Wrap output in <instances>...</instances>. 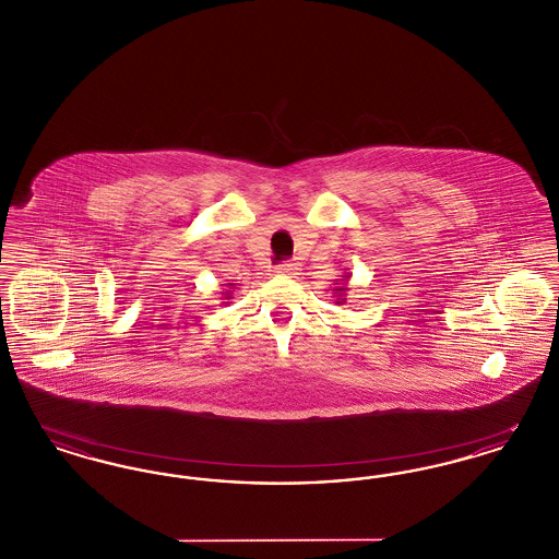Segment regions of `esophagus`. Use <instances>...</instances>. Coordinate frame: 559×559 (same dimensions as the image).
I'll list each match as a JSON object with an SVG mask.
<instances>
[{
	"mask_svg": "<svg viewBox=\"0 0 559 559\" xmlns=\"http://www.w3.org/2000/svg\"><path fill=\"white\" fill-rule=\"evenodd\" d=\"M297 270H299V266L295 264V262H283V264H278L276 266V274H281V276H295L297 274Z\"/></svg>",
	"mask_w": 559,
	"mask_h": 559,
	"instance_id": "34e87169",
	"label": "esophagus"
}]
</instances>
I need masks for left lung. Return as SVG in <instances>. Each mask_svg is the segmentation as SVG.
Here are the masks:
<instances>
[{"label": "left lung", "instance_id": "1", "mask_svg": "<svg viewBox=\"0 0 559 559\" xmlns=\"http://www.w3.org/2000/svg\"><path fill=\"white\" fill-rule=\"evenodd\" d=\"M344 278H349V274H346V276H344ZM333 292H337L340 293V295H335V297H337V304H344V301H346V299H344V295H346V287H340V289H333Z\"/></svg>", "mask_w": 559, "mask_h": 559}]
</instances>
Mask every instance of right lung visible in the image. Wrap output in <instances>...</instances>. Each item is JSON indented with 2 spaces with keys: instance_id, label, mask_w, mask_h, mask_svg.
<instances>
[{
  "instance_id": "add662e5",
  "label": "right lung",
  "mask_w": 559,
  "mask_h": 559,
  "mask_svg": "<svg viewBox=\"0 0 559 559\" xmlns=\"http://www.w3.org/2000/svg\"><path fill=\"white\" fill-rule=\"evenodd\" d=\"M228 285H230V283H228ZM228 295H230V293H226V297H228Z\"/></svg>"
}]
</instances>
